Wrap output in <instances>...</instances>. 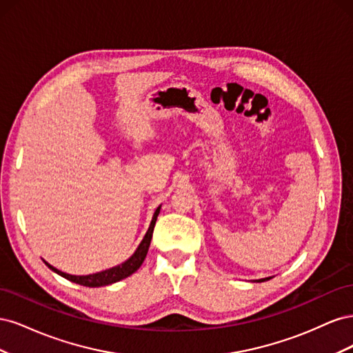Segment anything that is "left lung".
Segmentation results:
<instances>
[{"label": "left lung", "instance_id": "1", "mask_svg": "<svg viewBox=\"0 0 353 353\" xmlns=\"http://www.w3.org/2000/svg\"><path fill=\"white\" fill-rule=\"evenodd\" d=\"M271 279V276H268V279H261V280H256L258 283H262V281H268Z\"/></svg>", "mask_w": 353, "mask_h": 353}]
</instances>
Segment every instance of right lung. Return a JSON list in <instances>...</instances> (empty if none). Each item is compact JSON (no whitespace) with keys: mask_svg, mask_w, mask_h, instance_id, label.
Returning <instances> with one entry per match:
<instances>
[{"mask_svg":"<svg viewBox=\"0 0 353 353\" xmlns=\"http://www.w3.org/2000/svg\"><path fill=\"white\" fill-rule=\"evenodd\" d=\"M160 208H162V206H159L156 209L154 215H153V219L150 222V227H148V230L145 232L143 241L140 243V245H138L137 250L134 252V254L131 256V258L126 259L121 265L113 266V268H110V270H105V271H101V272H95V274H90V275H72V274L61 272L60 270L54 268V266L50 265L48 262H46V261L44 262H46V265L48 266L51 271H54L56 274L61 275L63 279H66V280L73 281V283H77V284H81V285H85V287H103V285H109V284L121 281V280L126 279V276L132 275L143 265L145 256H147V252H148V248H150L153 230H154V225H156V221H157V215H159V212H160Z\"/></svg>","mask_w":353,"mask_h":353,"instance_id":"add662e5","label":"right lung"}]
</instances>
